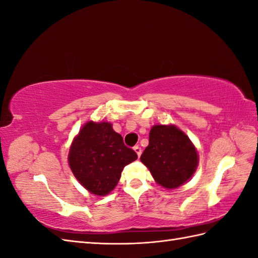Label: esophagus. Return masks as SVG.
Returning a JSON list of instances; mask_svg holds the SVG:
<instances>
[{"label": "esophagus", "instance_id": "1", "mask_svg": "<svg viewBox=\"0 0 258 258\" xmlns=\"http://www.w3.org/2000/svg\"><path fill=\"white\" fill-rule=\"evenodd\" d=\"M134 151H135L136 154H138V156L140 157V156H141V154H142V149H141V147H140L139 145L134 146Z\"/></svg>", "mask_w": 258, "mask_h": 258}]
</instances>
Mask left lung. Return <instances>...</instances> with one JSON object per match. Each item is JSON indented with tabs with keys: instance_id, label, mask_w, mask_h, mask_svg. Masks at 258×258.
<instances>
[{
	"instance_id": "obj_1",
	"label": "left lung",
	"mask_w": 258,
	"mask_h": 258,
	"mask_svg": "<svg viewBox=\"0 0 258 258\" xmlns=\"http://www.w3.org/2000/svg\"><path fill=\"white\" fill-rule=\"evenodd\" d=\"M141 161L156 182L166 188H176L188 180L199 164L195 146L174 125H155L150 132V143Z\"/></svg>"
}]
</instances>
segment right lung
<instances>
[{
	"label": "right lung",
	"mask_w": 258,
	"mask_h": 258,
	"mask_svg": "<svg viewBox=\"0 0 258 258\" xmlns=\"http://www.w3.org/2000/svg\"><path fill=\"white\" fill-rule=\"evenodd\" d=\"M138 154L107 122L86 123L76 136L69 164L76 179L92 194L104 196L113 190L127 164Z\"/></svg>",
	"instance_id": "1"
}]
</instances>
